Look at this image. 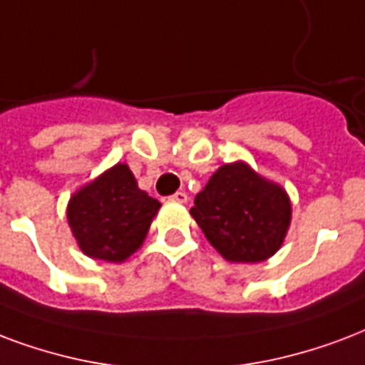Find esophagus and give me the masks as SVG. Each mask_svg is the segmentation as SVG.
<instances>
[{"label":"esophagus","mask_w":365,"mask_h":365,"mask_svg":"<svg viewBox=\"0 0 365 365\" xmlns=\"http://www.w3.org/2000/svg\"><path fill=\"white\" fill-rule=\"evenodd\" d=\"M170 201H176V202H187V193L185 191H178L170 197Z\"/></svg>","instance_id":"34e87169"}]
</instances>
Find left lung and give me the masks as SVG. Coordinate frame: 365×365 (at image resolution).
I'll return each mask as SVG.
<instances>
[{
	"label": "left lung",
	"instance_id": "8db88e82",
	"mask_svg": "<svg viewBox=\"0 0 365 365\" xmlns=\"http://www.w3.org/2000/svg\"><path fill=\"white\" fill-rule=\"evenodd\" d=\"M191 216L208 243L230 262L268 260L291 224L285 189L258 176L249 164H224L195 197Z\"/></svg>",
	"mask_w": 365,
	"mask_h": 365
}]
</instances>
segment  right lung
Instances as JSON below:
<instances>
[{
    "label": "right lung",
    "mask_w": 365,
    "mask_h": 365,
    "mask_svg": "<svg viewBox=\"0 0 365 365\" xmlns=\"http://www.w3.org/2000/svg\"><path fill=\"white\" fill-rule=\"evenodd\" d=\"M160 202L138 187L128 164H115L72 195L66 218L86 257L124 262L143 245Z\"/></svg>",
    "instance_id": "obj_1"
}]
</instances>
